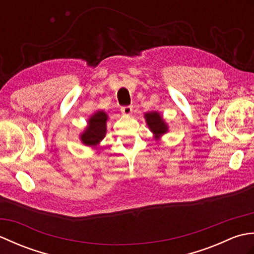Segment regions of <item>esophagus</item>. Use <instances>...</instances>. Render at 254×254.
I'll return each instance as SVG.
<instances>
[{"mask_svg":"<svg viewBox=\"0 0 254 254\" xmlns=\"http://www.w3.org/2000/svg\"><path fill=\"white\" fill-rule=\"evenodd\" d=\"M133 111V107L132 106H126L121 108V113L123 116H130Z\"/></svg>","mask_w":254,"mask_h":254,"instance_id":"34e87169","label":"esophagus"}]
</instances>
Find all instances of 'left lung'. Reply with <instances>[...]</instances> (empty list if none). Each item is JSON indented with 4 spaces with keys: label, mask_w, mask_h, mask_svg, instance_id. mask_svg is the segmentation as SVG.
Here are the masks:
<instances>
[{
    "label": "left lung",
    "mask_w": 254,
    "mask_h": 254,
    "mask_svg": "<svg viewBox=\"0 0 254 254\" xmlns=\"http://www.w3.org/2000/svg\"><path fill=\"white\" fill-rule=\"evenodd\" d=\"M145 121H146L149 131L153 133L155 141H159L161 136L168 132L169 127L163 116L158 111H149L144 113Z\"/></svg>",
    "instance_id": "obj_1"
}]
</instances>
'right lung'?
Masks as SVG:
<instances>
[{"label": "right lung", "mask_w": 254, "mask_h": 254, "mask_svg": "<svg viewBox=\"0 0 254 254\" xmlns=\"http://www.w3.org/2000/svg\"><path fill=\"white\" fill-rule=\"evenodd\" d=\"M108 115L104 110H97L87 120V126L79 134V139L85 146L98 148L100 142L105 138L107 133Z\"/></svg>", "instance_id": "obj_1"}]
</instances>
